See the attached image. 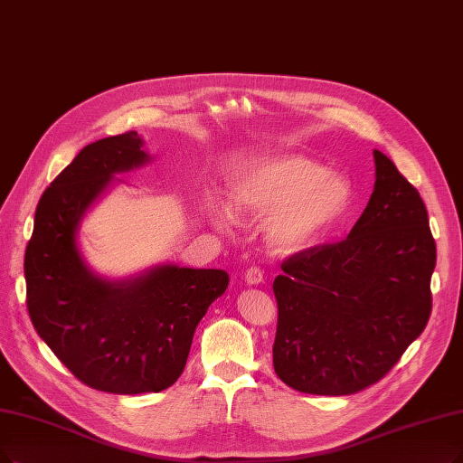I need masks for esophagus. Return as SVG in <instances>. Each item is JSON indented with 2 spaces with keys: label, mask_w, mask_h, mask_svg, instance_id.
<instances>
[{
  "label": "esophagus",
  "mask_w": 463,
  "mask_h": 463,
  "mask_svg": "<svg viewBox=\"0 0 463 463\" xmlns=\"http://www.w3.org/2000/svg\"><path fill=\"white\" fill-rule=\"evenodd\" d=\"M245 281L249 285H260L264 281V273L262 269L258 266H250L247 271H245Z\"/></svg>",
  "instance_id": "34e87169"
}]
</instances>
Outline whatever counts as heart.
Wrapping results in <instances>:
<instances>
[{"mask_svg":"<svg viewBox=\"0 0 463 463\" xmlns=\"http://www.w3.org/2000/svg\"><path fill=\"white\" fill-rule=\"evenodd\" d=\"M232 207L239 214L268 216L269 245L283 254L300 252L335 230L354 205L347 176L323 171L319 163L300 156L271 157L239 175L232 184ZM214 226H224L232 213L209 207Z\"/></svg>","mask_w":463,"mask_h":463,"instance_id":"1","label":"heart"}]
</instances>
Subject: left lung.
<instances>
[{"label":"left lung","mask_w":463,"mask_h":463,"mask_svg":"<svg viewBox=\"0 0 463 463\" xmlns=\"http://www.w3.org/2000/svg\"><path fill=\"white\" fill-rule=\"evenodd\" d=\"M376 182L344 241L300 250L273 281V368L311 395H351L382 380L431 316L437 262L418 190L374 150Z\"/></svg>","instance_id":"left-lung-1"}]
</instances>
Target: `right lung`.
I'll return each instance as SVG.
<instances>
[{"instance_id":"obj_1","label":"right lung","mask_w":463,"mask_h":463,"mask_svg":"<svg viewBox=\"0 0 463 463\" xmlns=\"http://www.w3.org/2000/svg\"><path fill=\"white\" fill-rule=\"evenodd\" d=\"M147 159L135 131L85 146L43 192L24 256L35 332L80 382L119 395L157 393L178 380L195 326L230 283L224 269L173 264L108 281L85 264L78 247L85 211L116 173Z\"/></svg>"}]
</instances>
